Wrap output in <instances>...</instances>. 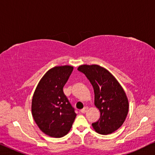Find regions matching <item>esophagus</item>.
I'll use <instances>...</instances> for the list:
<instances>
[{
	"label": "esophagus",
	"instance_id": "1",
	"mask_svg": "<svg viewBox=\"0 0 155 155\" xmlns=\"http://www.w3.org/2000/svg\"><path fill=\"white\" fill-rule=\"evenodd\" d=\"M87 111V107H84L82 109L80 110V112H81L82 114H84Z\"/></svg>",
	"mask_w": 155,
	"mask_h": 155
}]
</instances>
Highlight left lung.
I'll use <instances>...</instances> for the list:
<instances>
[{
    "instance_id": "8db88e82",
    "label": "left lung",
    "mask_w": 155,
    "mask_h": 155,
    "mask_svg": "<svg viewBox=\"0 0 155 155\" xmlns=\"http://www.w3.org/2000/svg\"><path fill=\"white\" fill-rule=\"evenodd\" d=\"M78 71L84 73L94 92V104L100 118L92 124L96 132L107 135L118 130L126 119L128 101L122 87L107 70L97 65H82Z\"/></svg>"
}]
</instances>
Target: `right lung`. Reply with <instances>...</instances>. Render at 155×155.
<instances>
[{
  "label": "right lung",
  "instance_id": "1",
  "mask_svg": "<svg viewBox=\"0 0 155 155\" xmlns=\"http://www.w3.org/2000/svg\"><path fill=\"white\" fill-rule=\"evenodd\" d=\"M73 70L70 65L54 67L43 76L34 93L31 112L36 124L45 134L61 137L71 130L75 109L63 92Z\"/></svg>",
  "mask_w": 155,
  "mask_h": 155
}]
</instances>
